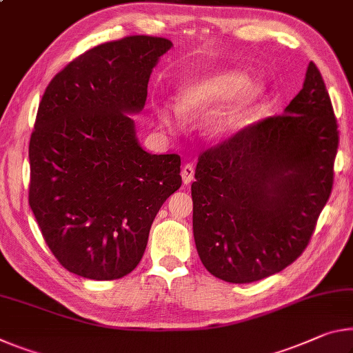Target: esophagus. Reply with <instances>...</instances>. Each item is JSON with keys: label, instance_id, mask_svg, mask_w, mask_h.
Segmentation results:
<instances>
[{"label": "esophagus", "instance_id": "1", "mask_svg": "<svg viewBox=\"0 0 353 353\" xmlns=\"http://www.w3.org/2000/svg\"><path fill=\"white\" fill-rule=\"evenodd\" d=\"M181 176H182V182L185 183V185H188V183L192 182L193 177H194V166L192 163L183 165L182 171H181Z\"/></svg>", "mask_w": 353, "mask_h": 353}]
</instances>
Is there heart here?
Listing matches in <instances>:
<instances>
[{"label":"heart","mask_w":353,"mask_h":353,"mask_svg":"<svg viewBox=\"0 0 353 353\" xmlns=\"http://www.w3.org/2000/svg\"><path fill=\"white\" fill-rule=\"evenodd\" d=\"M264 94V85L248 80L243 72L223 70L179 88L176 110L182 116H199L210 108L203 121L204 132L210 138H221L245 119ZM159 117L168 127L176 125L170 108H160Z\"/></svg>","instance_id":"heart-1"}]
</instances>
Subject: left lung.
<instances>
[{
    "instance_id": "1",
    "label": "left lung",
    "mask_w": 353,
    "mask_h": 353,
    "mask_svg": "<svg viewBox=\"0 0 353 353\" xmlns=\"http://www.w3.org/2000/svg\"><path fill=\"white\" fill-rule=\"evenodd\" d=\"M338 141L332 100L310 63L303 88L283 114L199 157L193 236L212 275L259 281L303 253L332 193Z\"/></svg>"
}]
</instances>
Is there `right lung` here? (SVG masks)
Here are the masks:
<instances>
[{
	"instance_id": "obj_1",
	"label": "right lung",
	"mask_w": 353,
	"mask_h": 353,
	"mask_svg": "<svg viewBox=\"0 0 353 353\" xmlns=\"http://www.w3.org/2000/svg\"><path fill=\"white\" fill-rule=\"evenodd\" d=\"M171 41L128 36L78 56L47 86L30 141V205L59 264L78 276H125L152 221L181 188V157L141 148L132 114Z\"/></svg>"
}]
</instances>
